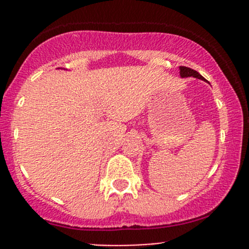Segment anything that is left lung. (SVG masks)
<instances>
[{"instance_id": "8db88e82", "label": "left lung", "mask_w": 249, "mask_h": 249, "mask_svg": "<svg viewBox=\"0 0 249 249\" xmlns=\"http://www.w3.org/2000/svg\"><path fill=\"white\" fill-rule=\"evenodd\" d=\"M180 70V77H194V78H199V79H203V77L199 72H196L195 70L189 69V67H185V66H179Z\"/></svg>"}]
</instances>
